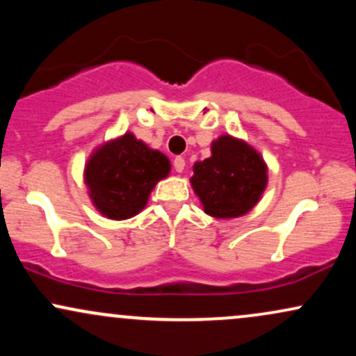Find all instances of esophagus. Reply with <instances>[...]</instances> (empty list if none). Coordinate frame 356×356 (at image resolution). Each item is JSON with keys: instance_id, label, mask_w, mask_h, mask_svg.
Returning a JSON list of instances; mask_svg holds the SVG:
<instances>
[{"instance_id": "esophagus-1", "label": "esophagus", "mask_w": 356, "mask_h": 356, "mask_svg": "<svg viewBox=\"0 0 356 356\" xmlns=\"http://www.w3.org/2000/svg\"><path fill=\"white\" fill-rule=\"evenodd\" d=\"M184 167H186V161L182 157H175L174 159V170L175 172H184Z\"/></svg>"}]
</instances>
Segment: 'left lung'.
<instances>
[{
    "label": "left lung",
    "instance_id": "left-lung-1",
    "mask_svg": "<svg viewBox=\"0 0 356 356\" xmlns=\"http://www.w3.org/2000/svg\"><path fill=\"white\" fill-rule=\"evenodd\" d=\"M191 186L207 216L232 219L248 214L268 186V164L252 145L229 134L212 140L211 157L195 162Z\"/></svg>",
    "mask_w": 356,
    "mask_h": 356
}]
</instances>
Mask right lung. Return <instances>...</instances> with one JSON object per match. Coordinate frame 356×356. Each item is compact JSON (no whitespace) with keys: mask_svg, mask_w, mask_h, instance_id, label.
<instances>
[{"mask_svg":"<svg viewBox=\"0 0 356 356\" xmlns=\"http://www.w3.org/2000/svg\"><path fill=\"white\" fill-rule=\"evenodd\" d=\"M170 172V161L132 132L104 142L90 154L83 170L90 201L105 218L124 220L137 216L155 184Z\"/></svg>","mask_w":356,"mask_h":356,"instance_id":"add662e5","label":"right lung"}]
</instances>
